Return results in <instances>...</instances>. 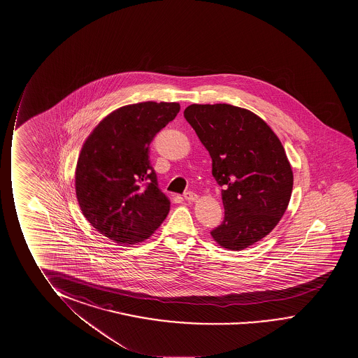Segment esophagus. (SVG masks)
Returning a JSON list of instances; mask_svg holds the SVG:
<instances>
[{
  "mask_svg": "<svg viewBox=\"0 0 358 358\" xmlns=\"http://www.w3.org/2000/svg\"><path fill=\"white\" fill-rule=\"evenodd\" d=\"M184 199L187 201H195V200H198V195L195 192H184Z\"/></svg>",
  "mask_w": 358,
  "mask_h": 358,
  "instance_id": "esophagus-1",
  "label": "esophagus"
}]
</instances>
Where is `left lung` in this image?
I'll use <instances>...</instances> for the list:
<instances>
[{
	"instance_id": "1",
	"label": "left lung",
	"mask_w": 358,
	"mask_h": 358,
	"mask_svg": "<svg viewBox=\"0 0 358 358\" xmlns=\"http://www.w3.org/2000/svg\"><path fill=\"white\" fill-rule=\"evenodd\" d=\"M184 117L208 150L222 187L224 217L213 238L231 251L255 245L277 226L292 196L283 145L267 123L241 107L194 103Z\"/></svg>"
}]
</instances>
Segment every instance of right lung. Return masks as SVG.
Returning a JSON list of instances; mask_svg holds the SVG:
<instances>
[{"label": "right lung", "instance_id": "1", "mask_svg": "<svg viewBox=\"0 0 358 358\" xmlns=\"http://www.w3.org/2000/svg\"><path fill=\"white\" fill-rule=\"evenodd\" d=\"M176 102L145 101L118 108L99 123L81 148L75 190L83 215L121 245L147 240L169 213L150 160L155 134L176 118Z\"/></svg>", "mask_w": 358, "mask_h": 358}]
</instances>
